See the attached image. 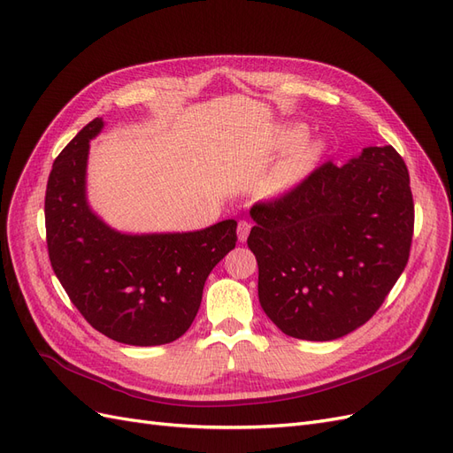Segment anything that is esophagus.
<instances>
[{
  "label": "esophagus",
  "instance_id": "1",
  "mask_svg": "<svg viewBox=\"0 0 453 453\" xmlns=\"http://www.w3.org/2000/svg\"><path fill=\"white\" fill-rule=\"evenodd\" d=\"M250 230H251V223H250V221H240V223H238V240H240V242L248 240Z\"/></svg>",
  "mask_w": 453,
  "mask_h": 453
}]
</instances>
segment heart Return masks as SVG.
<instances>
[{
	"label": "heart",
	"mask_w": 453,
	"mask_h": 453,
	"mask_svg": "<svg viewBox=\"0 0 453 453\" xmlns=\"http://www.w3.org/2000/svg\"><path fill=\"white\" fill-rule=\"evenodd\" d=\"M311 153H313L311 149H304V150H300L298 155L291 157L289 162H287L285 166H283V170H281V177H283V180H289V177L296 175V173L300 172V168H303L304 164L310 160Z\"/></svg>",
	"instance_id": "1"
}]
</instances>
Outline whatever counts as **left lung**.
<instances>
[{
    "label": "left lung",
    "mask_w": 453,
    "mask_h": 453,
    "mask_svg": "<svg viewBox=\"0 0 453 453\" xmlns=\"http://www.w3.org/2000/svg\"><path fill=\"white\" fill-rule=\"evenodd\" d=\"M258 300L281 333L325 342L365 325L403 273L414 200L403 157L366 147L251 208Z\"/></svg>",
    "instance_id": "1"
}]
</instances>
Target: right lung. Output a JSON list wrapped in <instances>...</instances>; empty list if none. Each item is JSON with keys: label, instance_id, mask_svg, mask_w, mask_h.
<instances>
[{"label": "right lung", "instance_id": "obj_1", "mask_svg": "<svg viewBox=\"0 0 453 453\" xmlns=\"http://www.w3.org/2000/svg\"><path fill=\"white\" fill-rule=\"evenodd\" d=\"M102 127V119L88 122L52 164L45 193L50 265L96 331L120 344H168L193 325L210 272L236 248V221L147 236L104 225L85 196L88 142Z\"/></svg>", "mask_w": 453, "mask_h": 453}]
</instances>
